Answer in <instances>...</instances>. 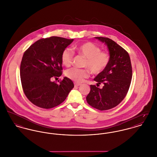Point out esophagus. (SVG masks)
Instances as JSON below:
<instances>
[{
	"label": "esophagus",
	"mask_w": 157,
	"mask_h": 157,
	"mask_svg": "<svg viewBox=\"0 0 157 157\" xmlns=\"http://www.w3.org/2000/svg\"><path fill=\"white\" fill-rule=\"evenodd\" d=\"M81 85V84H80V83H74V86H75V87H77V86H79Z\"/></svg>",
	"instance_id": "esophagus-1"
}]
</instances>
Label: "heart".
Here are the masks:
<instances>
[{
	"instance_id": "obj_1",
	"label": "heart",
	"mask_w": 157,
	"mask_h": 157,
	"mask_svg": "<svg viewBox=\"0 0 157 157\" xmlns=\"http://www.w3.org/2000/svg\"><path fill=\"white\" fill-rule=\"evenodd\" d=\"M73 50L78 54L85 57L84 67L89 69L92 73L98 74L104 71L107 67L110 57L105 52H101L98 46L91 42H86L73 47ZM73 59L71 50L67 48L63 50L61 55V60L63 65L69 67L71 65ZM66 76L76 83H81L84 79L88 77L89 71L88 69H78L72 68L65 72Z\"/></svg>"
}]
</instances>
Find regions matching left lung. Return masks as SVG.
<instances>
[{"mask_svg":"<svg viewBox=\"0 0 157 157\" xmlns=\"http://www.w3.org/2000/svg\"><path fill=\"white\" fill-rule=\"evenodd\" d=\"M95 38L107 45L110 60L105 70L94 79L97 85L102 83V88L90 86L86 101L92 107L102 111L116 107L125 97L132 79V67L128 53L122 47L108 38Z\"/></svg>","mask_w":157,"mask_h":157,"instance_id":"left-lung-1","label":"left lung"}]
</instances>
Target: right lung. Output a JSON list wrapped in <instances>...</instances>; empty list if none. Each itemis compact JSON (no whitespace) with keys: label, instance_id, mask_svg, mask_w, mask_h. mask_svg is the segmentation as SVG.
Instances as JSON below:
<instances>
[{"label":"right lung","instance_id":"obj_1","mask_svg":"<svg viewBox=\"0 0 157 157\" xmlns=\"http://www.w3.org/2000/svg\"><path fill=\"white\" fill-rule=\"evenodd\" d=\"M73 39L52 36L41 39L25 52L20 65V77L24 93L34 105L51 109L67 98L74 87L71 80L65 77L59 84L52 77L62 75L61 55Z\"/></svg>","mask_w":157,"mask_h":157}]
</instances>
